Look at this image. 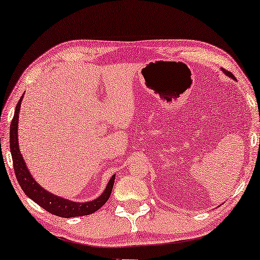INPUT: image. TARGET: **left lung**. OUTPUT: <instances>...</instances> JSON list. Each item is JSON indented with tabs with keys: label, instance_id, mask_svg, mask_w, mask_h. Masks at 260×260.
<instances>
[{
	"label": "left lung",
	"instance_id": "left-lung-1",
	"mask_svg": "<svg viewBox=\"0 0 260 260\" xmlns=\"http://www.w3.org/2000/svg\"><path fill=\"white\" fill-rule=\"evenodd\" d=\"M221 70H222V72H223V74H224V75H226V76H228V77H231V78H233V79H236L235 77H234V75L232 74V72H229V71H227V70H224V69H221Z\"/></svg>",
	"mask_w": 260,
	"mask_h": 260
}]
</instances>
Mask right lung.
<instances>
[{"label":"right lung","instance_id":"1","mask_svg":"<svg viewBox=\"0 0 260 260\" xmlns=\"http://www.w3.org/2000/svg\"><path fill=\"white\" fill-rule=\"evenodd\" d=\"M23 96L24 95H22L16 106L14 118H12L10 124V152L12 162H14L15 174L20 188L23 189L28 198H31L44 210L54 215L61 216V218H74V216H83L94 213L109 199V196L113 190L115 175L110 177L107 186L99 197L91 202L85 203H77L59 197V196L49 192V191L42 188L40 184H38V182L34 180L32 174L29 173L28 168L26 167V164H25L18 146V118Z\"/></svg>","mask_w":260,"mask_h":260}]
</instances>
